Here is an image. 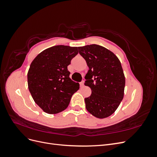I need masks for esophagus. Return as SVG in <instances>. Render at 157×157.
<instances>
[{"mask_svg": "<svg viewBox=\"0 0 157 157\" xmlns=\"http://www.w3.org/2000/svg\"><path fill=\"white\" fill-rule=\"evenodd\" d=\"M84 80H82V82H80V87H83L84 86Z\"/></svg>", "mask_w": 157, "mask_h": 157, "instance_id": "esophagus-1", "label": "esophagus"}]
</instances>
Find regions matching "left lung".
Listing matches in <instances>:
<instances>
[{"mask_svg": "<svg viewBox=\"0 0 157 157\" xmlns=\"http://www.w3.org/2000/svg\"><path fill=\"white\" fill-rule=\"evenodd\" d=\"M78 48L89 67L84 84L91 88L92 94L84 99L86 108L97 118L108 117L124 97L125 77L121 61L101 46L90 44Z\"/></svg>", "mask_w": 157, "mask_h": 157, "instance_id": "obj_1", "label": "left lung"}]
</instances>
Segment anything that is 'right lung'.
<instances>
[{"label":"right lung","mask_w":157,"mask_h":157,"mask_svg":"<svg viewBox=\"0 0 157 157\" xmlns=\"http://www.w3.org/2000/svg\"><path fill=\"white\" fill-rule=\"evenodd\" d=\"M78 53L77 47L58 45L42 51L27 73L28 88L35 102L45 113L64 111L79 84L69 78L67 66Z\"/></svg>","instance_id":"obj_1"}]
</instances>
